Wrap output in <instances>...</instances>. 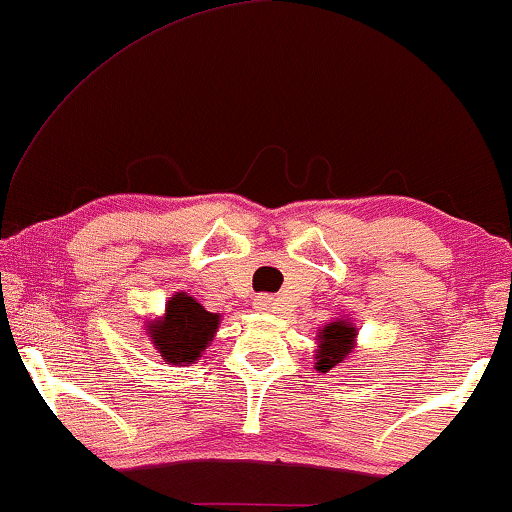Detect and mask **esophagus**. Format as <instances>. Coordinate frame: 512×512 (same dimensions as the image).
Masks as SVG:
<instances>
[{"label": "esophagus", "mask_w": 512, "mask_h": 512, "mask_svg": "<svg viewBox=\"0 0 512 512\" xmlns=\"http://www.w3.org/2000/svg\"><path fill=\"white\" fill-rule=\"evenodd\" d=\"M254 305H256V310L268 312V310H272V305H275V298L268 296V293H261V296H256Z\"/></svg>", "instance_id": "esophagus-1"}]
</instances>
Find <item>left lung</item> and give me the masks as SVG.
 Here are the masks:
<instances>
[{
	"mask_svg": "<svg viewBox=\"0 0 512 512\" xmlns=\"http://www.w3.org/2000/svg\"><path fill=\"white\" fill-rule=\"evenodd\" d=\"M354 340H356V326L352 321L338 319V321H331V324H326L324 331H319L317 335L319 349H317V356H314V359H317V370L328 373V370L345 361L347 356L352 354Z\"/></svg>",
	"mask_w": 512,
	"mask_h": 512,
	"instance_id": "left-lung-1",
	"label": "left lung"
}]
</instances>
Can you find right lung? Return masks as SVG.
Segmentation results:
<instances>
[{
    "label": "right lung",
    "mask_w": 512,
    "mask_h": 512,
    "mask_svg": "<svg viewBox=\"0 0 512 512\" xmlns=\"http://www.w3.org/2000/svg\"><path fill=\"white\" fill-rule=\"evenodd\" d=\"M219 321V314L207 312L193 296L174 293L167 300L163 317L146 324V333L170 366H181L198 361V356L214 340Z\"/></svg>",
    "instance_id": "1"
}]
</instances>
